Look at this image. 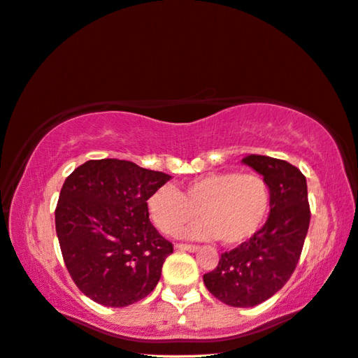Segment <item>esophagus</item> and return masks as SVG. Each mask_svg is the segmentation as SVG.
Here are the masks:
<instances>
[{"instance_id": "obj_1", "label": "esophagus", "mask_w": 358, "mask_h": 358, "mask_svg": "<svg viewBox=\"0 0 358 358\" xmlns=\"http://www.w3.org/2000/svg\"><path fill=\"white\" fill-rule=\"evenodd\" d=\"M175 248L180 249V250H189V252H196L197 246H194V244H175Z\"/></svg>"}]
</instances>
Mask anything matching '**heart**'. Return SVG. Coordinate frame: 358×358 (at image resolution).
Returning <instances> with one entry per match:
<instances>
[{"instance_id":"b5f03b06","label":"heart","mask_w":358,"mask_h":358,"mask_svg":"<svg viewBox=\"0 0 358 358\" xmlns=\"http://www.w3.org/2000/svg\"><path fill=\"white\" fill-rule=\"evenodd\" d=\"M270 188L257 173L212 172L189 180L175 189L164 185L148 197L146 209L154 227L177 236L196 218L202 217L186 236L220 239L225 246H238L259 233L268 217Z\"/></svg>"}]
</instances>
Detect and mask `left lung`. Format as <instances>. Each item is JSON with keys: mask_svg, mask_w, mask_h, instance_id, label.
<instances>
[{"mask_svg": "<svg viewBox=\"0 0 358 358\" xmlns=\"http://www.w3.org/2000/svg\"><path fill=\"white\" fill-rule=\"evenodd\" d=\"M270 188V213L259 233L241 246L222 254L215 270L204 275L213 297L231 307H254L276 294L301 257L310 207L307 180L289 162L249 154L241 161Z\"/></svg>", "mask_w": 358, "mask_h": 358, "instance_id": "left-lung-1", "label": "left lung"}]
</instances>
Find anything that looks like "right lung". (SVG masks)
Segmentation results:
<instances>
[{
  "label": "right lung",
  "mask_w": 358,
  "mask_h": 358,
  "mask_svg": "<svg viewBox=\"0 0 358 358\" xmlns=\"http://www.w3.org/2000/svg\"><path fill=\"white\" fill-rule=\"evenodd\" d=\"M170 178L130 161L99 159L64 181L57 239L73 282L92 301L127 307L157 286L173 246L149 222L146 201Z\"/></svg>",
  "instance_id": "add662e5"
}]
</instances>
